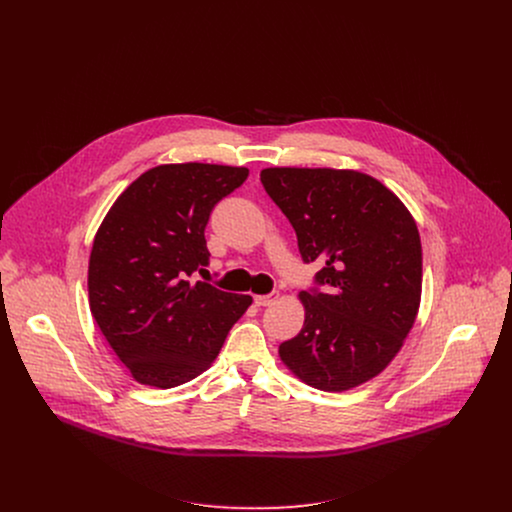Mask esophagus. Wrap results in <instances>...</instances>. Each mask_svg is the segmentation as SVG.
Segmentation results:
<instances>
[{
    "instance_id": "34e87169",
    "label": "esophagus",
    "mask_w": 512,
    "mask_h": 512,
    "mask_svg": "<svg viewBox=\"0 0 512 512\" xmlns=\"http://www.w3.org/2000/svg\"><path fill=\"white\" fill-rule=\"evenodd\" d=\"M278 295L280 292L278 290H274V292L266 293V295H254V303L258 305V307H266V305H270V303H274L276 299H278Z\"/></svg>"
}]
</instances>
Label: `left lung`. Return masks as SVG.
I'll return each mask as SVG.
<instances>
[{"label":"left lung","instance_id":"left-lung-1","mask_svg":"<svg viewBox=\"0 0 512 512\" xmlns=\"http://www.w3.org/2000/svg\"><path fill=\"white\" fill-rule=\"evenodd\" d=\"M260 181L292 222L301 260L323 266L299 293L305 323L280 357L313 388H355L386 368L416 321L418 226L392 191L359 171L270 167Z\"/></svg>","mask_w":512,"mask_h":512}]
</instances>
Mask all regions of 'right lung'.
Wrapping results in <instances>:
<instances>
[{"label": "right lung", "instance_id": "obj_1", "mask_svg": "<svg viewBox=\"0 0 512 512\" xmlns=\"http://www.w3.org/2000/svg\"><path fill=\"white\" fill-rule=\"evenodd\" d=\"M246 167L159 165L140 175L102 220L88 264L90 311L120 361L149 386L173 388L217 359L250 295L195 282L205 228Z\"/></svg>", "mask_w": 512, "mask_h": 512}]
</instances>
